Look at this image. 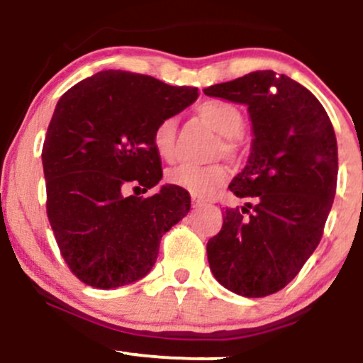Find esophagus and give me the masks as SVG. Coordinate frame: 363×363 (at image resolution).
Returning a JSON list of instances; mask_svg holds the SVG:
<instances>
[{
	"label": "esophagus",
	"instance_id": "1",
	"mask_svg": "<svg viewBox=\"0 0 363 363\" xmlns=\"http://www.w3.org/2000/svg\"><path fill=\"white\" fill-rule=\"evenodd\" d=\"M206 203V200L200 199V197H191V206L194 207H202Z\"/></svg>",
	"mask_w": 363,
	"mask_h": 363
}]
</instances>
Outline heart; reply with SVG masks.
I'll return each mask as SVG.
<instances>
[{
  "mask_svg": "<svg viewBox=\"0 0 363 363\" xmlns=\"http://www.w3.org/2000/svg\"><path fill=\"white\" fill-rule=\"evenodd\" d=\"M197 112L203 122L223 135L217 152L228 160L236 161L241 155L238 135L245 130V117L236 105L224 100H207L197 106ZM174 134H177V122L174 118H164L152 130V146L163 160L172 161L174 155ZM228 178V172L223 164L191 166L182 164L169 169L166 174V182L169 185L182 189L195 197L208 195L217 186H220Z\"/></svg>",
  "mask_w": 363,
  "mask_h": 363,
  "instance_id": "b5f03b06",
  "label": "heart"
}]
</instances>
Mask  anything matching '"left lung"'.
Returning <instances> with one entry per match:
<instances>
[{
    "instance_id": "8db88e82",
    "label": "left lung",
    "mask_w": 363,
    "mask_h": 363,
    "mask_svg": "<svg viewBox=\"0 0 363 363\" xmlns=\"http://www.w3.org/2000/svg\"><path fill=\"white\" fill-rule=\"evenodd\" d=\"M248 105L253 144L229 189L245 207L225 208L207 242L217 282L245 297H265L301 272L321 241L336 194L338 146L326 110L285 74L255 71L203 89Z\"/></svg>"
}]
</instances>
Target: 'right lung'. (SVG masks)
Returning <instances> with one entry per match:
<instances>
[{
    "mask_svg": "<svg viewBox=\"0 0 363 363\" xmlns=\"http://www.w3.org/2000/svg\"><path fill=\"white\" fill-rule=\"evenodd\" d=\"M199 96L152 76L100 71L59 98L42 147L47 217L81 282L115 289L146 277L166 231L189 214V191L163 185L152 130Z\"/></svg>",
    "mask_w": 363,
    "mask_h": 363,
    "instance_id": "1",
    "label": "right lung"
}]
</instances>
